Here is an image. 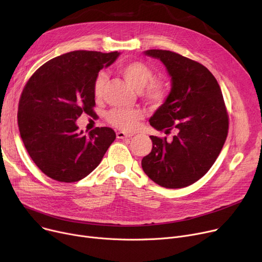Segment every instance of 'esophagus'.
I'll use <instances>...</instances> for the list:
<instances>
[{
    "instance_id": "34e87169",
    "label": "esophagus",
    "mask_w": 262,
    "mask_h": 262,
    "mask_svg": "<svg viewBox=\"0 0 262 262\" xmlns=\"http://www.w3.org/2000/svg\"><path fill=\"white\" fill-rule=\"evenodd\" d=\"M133 135L130 134H126L125 132H118L117 133V138L118 139H124V138H129Z\"/></svg>"
}]
</instances>
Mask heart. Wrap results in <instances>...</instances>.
Returning a JSON list of instances; mask_svg holds the SVG:
<instances>
[{
  "label": "heart",
  "mask_w": 262,
  "mask_h": 262,
  "mask_svg": "<svg viewBox=\"0 0 262 262\" xmlns=\"http://www.w3.org/2000/svg\"><path fill=\"white\" fill-rule=\"evenodd\" d=\"M122 76L137 91H142L145 98L152 102H159L164 98L163 87L157 81H152L154 78L153 71L149 67L140 61H130L124 63L119 69ZM107 75L101 72L95 77L93 84V92L96 99L102 98ZM143 114L139 109H124L117 108L108 114V121L114 126L130 132L138 125Z\"/></svg>",
  "instance_id": "heart-1"
}]
</instances>
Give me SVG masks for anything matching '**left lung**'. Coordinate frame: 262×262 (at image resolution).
<instances>
[{"instance_id": "1", "label": "left lung", "mask_w": 262, "mask_h": 262, "mask_svg": "<svg viewBox=\"0 0 262 262\" xmlns=\"http://www.w3.org/2000/svg\"><path fill=\"white\" fill-rule=\"evenodd\" d=\"M143 54L159 59L171 77V90L149 124L164 134L175 129L176 135L171 140L149 136L153 147L141 166L159 186L184 188L208 172L226 140L228 116L222 91L200 62L166 50Z\"/></svg>"}]
</instances>
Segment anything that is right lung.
<instances>
[{
  "mask_svg": "<svg viewBox=\"0 0 262 262\" xmlns=\"http://www.w3.org/2000/svg\"><path fill=\"white\" fill-rule=\"evenodd\" d=\"M120 53L73 51L55 57L32 75L21 94L18 125L27 153L55 181L74 183L99 166L116 133L109 127L78 130L81 114L93 116V84Z\"/></svg>",
  "mask_w": 262,
  "mask_h": 262,
  "instance_id": "1",
  "label": "right lung"
}]
</instances>
